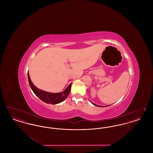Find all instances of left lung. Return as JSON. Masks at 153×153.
Wrapping results in <instances>:
<instances>
[{
	"label": "left lung",
	"mask_w": 153,
	"mask_h": 153,
	"mask_svg": "<svg viewBox=\"0 0 153 153\" xmlns=\"http://www.w3.org/2000/svg\"><path fill=\"white\" fill-rule=\"evenodd\" d=\"M92 104H93L94 105H96V106H98V105H97L96 104H94V103H93V102H92ZM99 107H101V106H99Z\"/></svg>",
	"instance_id": "1"
}]
</instances>
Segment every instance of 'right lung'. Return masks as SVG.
Wrapping results in <instances>:
<instances>
[{
  "label": "right lung",
  "mask_w": 153,
  "mask_h": 153,
  "mask_svg": "<svg viewBox=\"0 0 153 153\" xmlns=\"http://www.w3.org/2000/svg\"><path fill=\"white\" fill-rule=\"evenodd\" d=\"M27 74H28V80H29L30 86L31 88L32 91L39 99H40L42 101L45 102L46 103H51V104H58L61 102H63L68 97L71 91V85L72 82L69 85V86L67 87L65 91L60 93L54 94V93H50V92L42 91L37 88L32 83L30 79L29 72L27 73Z\"/></svg>",
  "instance_id": "add662e5"
}]
</instances>
